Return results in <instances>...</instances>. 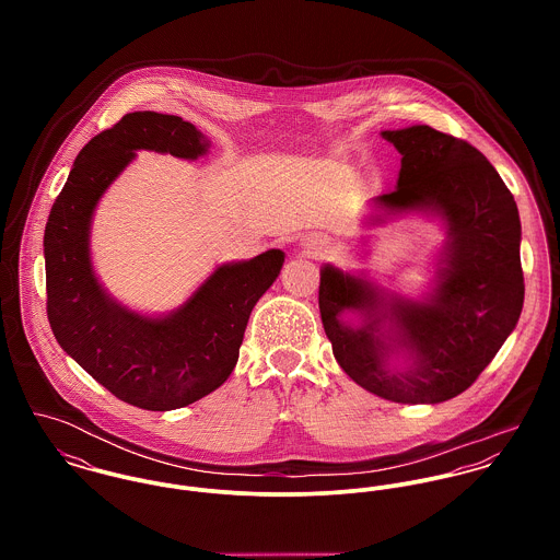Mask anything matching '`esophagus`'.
Returning a JSON list of instances; mask_svg holds the SVG:
<instances>
[{"instance_id":"esophagus-1","label":"esophagus","mask_w":560,"mask_h":560,"mask_svg":"<svg viewBox=\"0 0 560 560\" xmlns=\"http://www.w3.org/2000/svg\"><path fill=\"white\" fill-rule=\"evenodd\" d=\"M304 247H306L311 254H323V252H327L329 241L325 240L323 235H308V237L304 240Z\"/></svg>"}]
</instances>
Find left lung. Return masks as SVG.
<instances>
[{"mask_svg": "<svg viewBox=\"0 0 560 560\" xmlns=\"http://www.w3.org/2000/svg\"><path fill=\"white\" fill-rule=\"evenodd\" d=\"M382 136L399 151L400 172L397 189L375 202L431 209L448 226L435 289L411 302L325 265L320 320L358 386L395 402H442L477 382L522 315L520 213L495 167L466 140L429 125ZM345 310L361 315L360 328L341 320ZM399 350L412 362L402 372L389 366Z\"/></svg>", "mask_w": 560, "mask_h": 560, "instance_id": "8db88e82", "label": "left lung"}]
</instances>
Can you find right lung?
Segmentation results:
<instances>
[{
    "instance_id": "obj_1",
    "label": "right lung",
    "mask_w": 560,
    "mask_h": 560,
    "mask_svg": "<svg viewBox=\"0 0 560 560\" xmlns=\"http://www.w3.org/2000/svg\"><path fill=\"white\" fill-rule=\"evenodd\" d=\"M209 147L178 116L127 114L81 149L45 226L47 317L56 340L114 397L151 411L185 407L229 380L249 313L278 278L284 252L218 267L176 313L151 319L101 289L90 265V220L133 151L196 160Z\"/></svg>"
}]
</instances>
